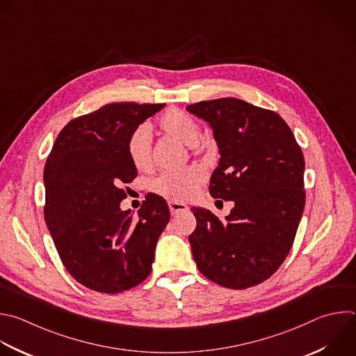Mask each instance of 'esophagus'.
<instances>
[{"label": "esophagus", "instance_id": "esophagus-1", "mask_svg": "<svg viewBox=\"0 0 356 356\" xmlns=\"http://www.w3.org/2000/svg\"><path fill=\"white\" fill-rule=\"evenodd\" d=\"M169 209L172 212V215H177V213H181V212H186L188 209V207L183 202H175V201H170L169 202Z\"/></svg>", "mask_w": 356, "mask_h": 356}]
</instances>
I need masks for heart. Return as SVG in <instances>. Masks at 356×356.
<instances>
[{"instance_id": "1", "label": "heart", "mask_w": 356, "mask_h": 356, "mask_svg": "<svg viewBox=\"0 0 356 356\" xmlns=\"http://www.w3.org/2000/svg\"><path fill=\"white\" fill-rule=\"evenodd\" d=\"M158 129L165 136L176 138L177 141L190 145L193 149H198L201 127L195 118L180 108H169L158 120ZM127 155L133 166L140 172H147L154 165L152 144L149 130L147 126L137 127L129 137ZM205 175L197 166H190L181 170L166 172L161 175L152 183L155 194L175 201L181 202L190 200L198 187L204 183Z\"/></svg>"}]
</instances>
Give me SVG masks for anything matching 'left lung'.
Wrapping results in <instances>:
<instances>
[{"label":"left lung","instance_id":"1","mask_svg":"<svg viewBox=\"0 0 356 356\" xmlns=\"http://www.w3.org/2000/svg\"><path fill=\"white\" fill-rule=\"evenodd\" d=\"M187 110L209 124L219 148L209 194L234 201L225 220L193 207V259L220 286L259 285L280 268L295 241L306 198L302 149L280 114L245 100H205Z\"/></svg>","mask_w":356,"mask_h":356}]
</instances>
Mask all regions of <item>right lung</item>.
Wrapping results in <instances>:
<instances>
[{
	"mask_svg": "<svg viewBox=\"0 0 356 356\" xmlns=\"http://www.w3.org/2000/svg\"><path fill=\"white\" fill-rule=\"evenodd\" d=\"M163 107L122 102L76 117L60 131L46 161V225L67 271L92 291H129L152 271L169 207L148 194L134 218L120 202L127 198L124 186L137 177L129 137Z\"/></svg>",
	"mask_w": 356,
	"mask_h": 356,
	"instance_id": "1",
	"label": "right lung"
}]
</instances>
